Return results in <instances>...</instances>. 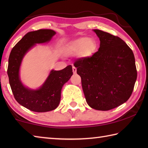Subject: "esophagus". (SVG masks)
Returning <instances> with one entry per match:
<instances>
[{"label":"esophagus","instance_id":"esophagus-1","mask_svg":"<svg viewBox=\"0 0 148 148\" xmlns=\"http://www.w3.org/2000/svg\"><path fill=\"white\" fill-rule=\"evenodd\" d=\"M72 71H73V73L74 74H76V71H77V69L75 67H72Z\"/></svg>","mask_w":148,"mask_h":148}]
</instances>
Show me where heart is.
Returning a JSON list of instances; mask_svg holds the SVG:
<instances>
[{"label":"heart","instance_id":"1","mask_svg":"<svg viewBox=\"0 0 148 148\" xmlns=\"http://www.w3.org/2000/svg\"><path fill=\"white\" fill-rule=\"evenodd\" d=\"M98 45L96 40L88 37H81L72 40L67 47L69 55L79 54L83 58H89L95 53Z\"/></svg>","mask_w":148,"mask_h":148}]
</instances>
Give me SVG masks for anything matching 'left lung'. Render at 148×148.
<instances>
[{
  "mask_svg": "<svg viewBox=\"0 0 148 148\" xmlns=\"http://www.w3.org/2000/svg\"><path fill=\"white\" fill-rule=\"evenodd\" d=\"M100 39L99 51L74 62L81 78L88 104L109 111L127 102L132 93L137 72L132 50L118 36L93 30Z\"/></svg>",
  "mask_w": 148,
  "mask_h": 148,
  "instance_id": "left-lung-1",
  "label": "left lung"
}]
</instances>
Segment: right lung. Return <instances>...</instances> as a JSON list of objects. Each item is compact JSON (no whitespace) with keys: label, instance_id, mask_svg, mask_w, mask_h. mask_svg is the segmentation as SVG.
<instances>
[{"label":"right lung","instance_id":"1","mask_svg":"<svg viewBox=\"0 0 148 148\" xmlns=\"http://www.w3.org/2000/svg\"><path fill=\"white\" fill-rule=\"evenodd\" d=\"M55 34V31L49 29L28 32L13 47L9 55L7 72L12 92L20 105L32 111L43 112L57 108L62 86L73 74L71 65L61 71L53 70L43 85L36 90L27 88L21 82L19 70L25 55L36 44L49 42Z\"/></svg>","mask_w":148,"mask_h":148}]
</instances>
